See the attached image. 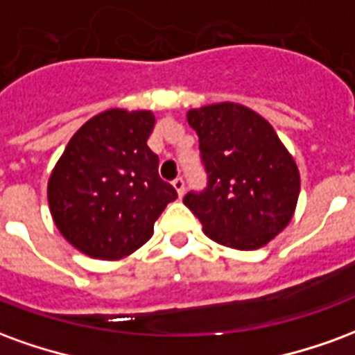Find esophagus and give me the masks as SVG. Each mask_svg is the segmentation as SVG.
Returning <instances> with one entry per match:
<instances>
[{
  "label": "esophagus",
  "mask_w": 355,
  "mask_h": 355,
  "mask_svg": "<svg viewBox=\"0 0 355 355\" xmlns=\"http://www.w3.org/2000/svg\"><path fill=\"white\" fill-rule=\"evenodd\" d=\"M173 188H175V190H177V193H178V198H182V196H184V178H175V180H173Z\"/></svg>",
  "instance_id": "1"
}]
</instances>
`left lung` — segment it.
Instances as JSON below:
<instances>
[{
	"mask_svg": "<svg viewBox=\"0 0 355 355\" xmlns=\"http://www.w3.org/2000/svg\"><path fill=\"white\" fill-rule=\"evenodd\" d=\"M207 173L203 192H188L184 205L220 245L264 247L291 223L300 192L293 155L266 119L236 102L190 110Z\"/></svg>",
	"mask_w": 355,
	"mask_h": 355,
	"instance_id": "left-lung-1",
	"label": "left lung"
}]
</instances>
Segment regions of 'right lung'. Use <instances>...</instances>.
Wrapping results in <instances>:
<instances>
[{"label": "right lung", "mask_w": 355, "mask_h": 355, "mask_svg": "<svg viewBox=\"0 0 355 355\" xmlns=\"http://www.w3.org/2000/svg\"><path fill=\"white\" fill-rule=\"evenodd\" d=\"M155 117L112 108L83 123L49 177L53 220L78 251L101 261L135 253L177 190L159 178L148 148Z\"/></svg>", "instance_id": "add662e5"}]
</instances>
